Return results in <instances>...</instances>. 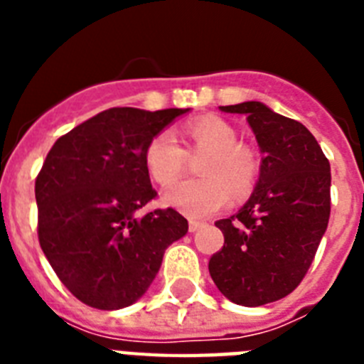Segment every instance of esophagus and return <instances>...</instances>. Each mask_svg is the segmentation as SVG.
<instances>
[{
    "label": "esophagus",
    "mask_w": 364,
    "mask_h": 364,
    "mask_svg": "<svg viewBox=\"0 0 364 364\" xmlns=\"http://www.w3.org/2000/svg\"><path fill=\"white\" fill-rule=\"evenodd\" d=\"M200 226H202V222L189 220V231H191V233H195V231H197Z\"/></svg>",
    "instance_id": "1"
}]
</instances>
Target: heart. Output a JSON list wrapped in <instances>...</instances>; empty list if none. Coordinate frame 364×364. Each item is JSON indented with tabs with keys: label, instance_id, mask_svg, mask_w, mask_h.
<instances>
[{
	"label": "heart",
	"instance_id": "heart-1",
	"mask_svg": "<svg viewBox=\"0 0 364 364\" xmlns=\"http://www.w3.org/2000/svg\"><path fill=\"white\" fill-rule=\"evenodd\" d=\"M184 147L169 133L154 134L144 151L151 178L160 186L175 184L184 173L188 154L205 153L198 164L202 178L184 180L164 193L166 204L191 218L217 213L230 200L244 198L255 189L260 175L259 154L239 142L237 131L226 120L202 117L184 125Z\"/></svg>",
	"mask_w": 364,
	"mask_h": 364
}]
</instances>
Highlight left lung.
<instances>
[{
  "instance_id": "left-lung-1",
  "label": "left lung",
  "mask_w": 364,
  "mask_h": 364,
  "mask_svg": "<svg viewBox=\"0 0 364 364\" xmlns=\"http://www.w3.org/2000/svg\"><path fill=\"white\" fill-rule=\"evenodd\" d=\"M220 109L246 114L262 160L250 200L215 222L224 246L210 275L231 302L262 306L291 294L311 266L330 218V162L301 122L260 102Z\"/></svg>"
}]
</instances>
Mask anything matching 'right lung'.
<instances>
[{"instance_id": "right-lung-1", "label": "right lung", "mask_w": 364, "mask_h": 364, "mask_svg": "<svg viewBox=\"0 0 364 364\" xmlns=\"http://www.w3.org/2000/svg\"><path fill=\"white\" fill-rule=\"evenodd\" d=\"M188 109L112 107L60 136L36 176L38 240L58 279L83 304L120 310L142 297L166 247L188 233L173 208L138 217L156 198L144 151Z\"/></svg>"}]
</instances>
